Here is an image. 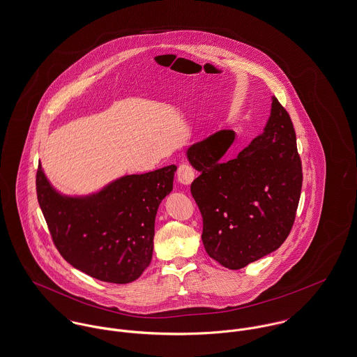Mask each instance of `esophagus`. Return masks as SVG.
<instances>
[{
    "mask_svg": "<svg viewBox=\"0 0 357 357\" xmlns=\"http://www.w3.org/2000/svg\"><path fill=\"white\" fill-rule=\"evenodd\" d=\"M176 178L182 185L189 186L196 178V169L190 164H181L176 171Z\"/></svg>",
    "mask_w": 357,
    "mask_h": 357,
    "instance_id": "obj_1",
    "label": "esophagus"
}]
</instances>
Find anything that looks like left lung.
I'll use <instances>...</instances> for the list:
<instances>
[{"label":"left lung","mask_w":357,"mask_h":357,"mask_svg":"<svg viewBox=\"0 0 357 357\" xmlns=\"http://www.w3.org/2000/svg\"><path fill=\"white\" fill-rule=\"evenodd\" d=\"M233 141L229 130L218 131L192 145L188 159L199 171L190 192L202 216L204 248L223 267L239 270L290 234L303 168L293 123L275 97L264 132L225 160Z\"/></svg>","instance_id":"8db88e82"}]
</instances>
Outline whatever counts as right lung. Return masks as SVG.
I'll return each instance as SVG.
<instances>
[{"mask_svg":"<svg viewBox=\"0 0 357 357\" xmlns=\"http://www.w3.org/2000/svg\"><path fill=\"white\" fill-rule=\"evenodd\" d=\"M176 165L126 175L98 193L63 196L37 171V197L60 255L82 273L109 283L141 277L153 255L155 219L172 190Z\"/></svg>","mask_w":357,"mask_h":357,"instance_id":"1","label":"right lung"}]
</instances>
